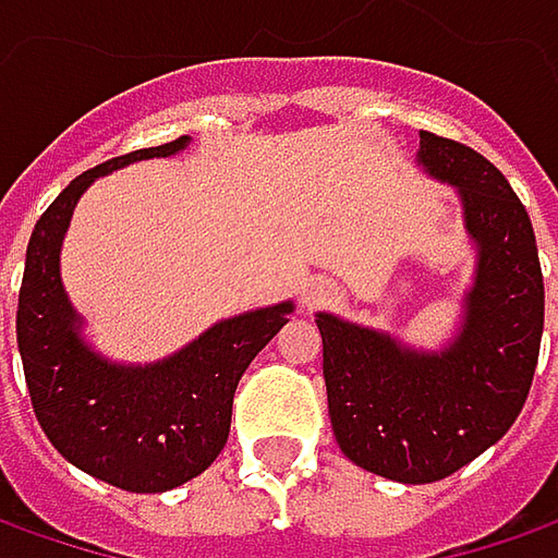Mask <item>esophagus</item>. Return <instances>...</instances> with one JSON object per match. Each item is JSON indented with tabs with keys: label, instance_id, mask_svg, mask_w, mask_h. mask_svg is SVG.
Here are the masks:
<instances>
[{
	"label": "esophagus",
	"instance_id": "esophagus-1",
	"mask_svg": "<svg viewBox=\"0 0 558 558\" xmlns=\"http://www.w3.org/2000/svg\"><path fill=\"white\" fill-rule=\"evenodd\" d=\"M333 299V286L330 282H324V279H311L304 289H301V307H317V304H327V301Z\"/></svg>",
	"mask_w": 558,
	"mask_h": 558
}]
</instances>
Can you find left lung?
<instances>
[{
  "label": "left lung",
  "instance_id": "left-lung-1",
  "mask_svg": "<svg viewBox=\"0 0 558 558\" xmlns=\"http://www.w3.org/2000/svg\"><path fill=\"white\" fill-rule=\"evenodd\" d=\"M418 168L454 186L476 251L458 333L418 349L320 311L327 407L339 451L393 483H435L518 418L543 337V272L527 209L496 165L460 142L418 133Z\"/></svg>",
  "mask_w": 558,
  "mask_h": 558
}]
</instances>
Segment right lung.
Listing matches in <instances>:
<instances>
[{
    "label": "right lung",
    "instance_id": "1",
    "mask_svg": "<svg viewBox=\"0 0 558 558\" xmlns=\"http://www.w3.org/2000/svg\"><path fill=\"white\" fill-rule=\"evenodd\" d=\"M186 145L190 136H180L78 174L37 219L24 257L15 330L37 422L72 466L126 493H168L213 466L228 441L238 380L295 311L279 301L225 317L145 365L113 362L85 339L60 276L75 203L104 174Z\"/></svg>",
    "mask_w": 558,
    "mask_h": 558
}]
</instances>
